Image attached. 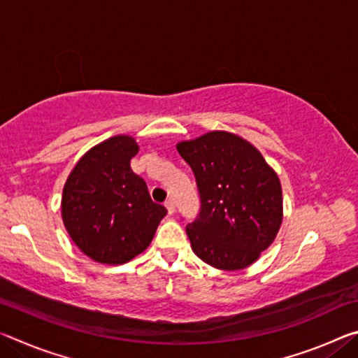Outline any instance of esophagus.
Masks as SVG:
<instances>
[{
  "label": "esophagus",
  "mask_w": 358,
  "mask_h": 358,
  "mask_svg": "<svg viewBox=\"0 0 358 358\" xmlns=\"http://www.w3.org/2000/svg\"><path fill=\"white\" fill-rule=\"evenodd\" d=\"M164 205H166L169 215H173L175 213V202L172 201V199H169V201H166Z\"/></svg>",
  "instance_id": "34e87169"
}]
</instances>
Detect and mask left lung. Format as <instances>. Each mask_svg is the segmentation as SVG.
<instances>
[{"mask_svg": "<svg viewBox=\"0 0 358 358\" xmlns=\"http://www.w3.org/2000/svg\"><path fill=\"white\" fill-rule=\"evenodd\" d=\"M201 194V213L186 226L199 259L220 270L256 262L282 222L280 178L260 151L227 131L177 143Z\"/></svg>", "mask_w": 358, "mask_h": 358, "instance_id": "8db88e82", "label": "left lung"}]
</instances>
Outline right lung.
Masks as SVG:
<instances>
[{
  "label": "right lung",
  "instance_id": "obj_1",
  "mask_svg": "<svg viewBox=\"0 0 358 358\" xmlns=\"http://www.w3.org/2000/svg\"><path fill=\"white\" fill-rule=\"evenodd\" d=\"M138 145L113 136L90 148L63 187L62 217L69 237L94 262L120 265L147 250L167 210L151 201L132 172Z\"/></svg>",
  "mask_w": 358,
  "mask_h": 358
}]
</instances>
